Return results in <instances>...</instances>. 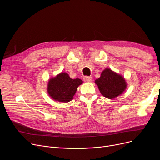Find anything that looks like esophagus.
<instances>
[{
  "instance_id": "1",
  "label": "esophagus",
  "mask_w": 160,
  "mask_h": 160,
  "mask_svg": "<svg viewBox=\"0 0 160 160\" xmlns=\"http://www.w3.org/2000/svg\"><path fill=\"white\" fill-rule=\"evenodd\" d=\"M83 80L86 82H91L92 81V77H85L83 78Z\"/></svg>"
}]
</instances>
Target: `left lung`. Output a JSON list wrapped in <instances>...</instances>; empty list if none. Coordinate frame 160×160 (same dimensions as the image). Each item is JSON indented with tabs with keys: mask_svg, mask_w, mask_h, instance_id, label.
<instances>
[{
	"mask_svg": "<svg viewBox=\"0 0 160 160\" xmlns=\"http://www.w3.org/2000/svg\"><path fill=\"white\" fill-rule=\"evenodd\" d=\"M95 83L104 97L113 99L122 95L127 88L125 78L111 69L106 68Z\"/></svg>",
	"mask_w": 160,
	"mask_h": 160,
	"instance_id": "1",
	"label": "left lung"
}]
</instances>
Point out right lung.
Segmentation results:
<instances>
[{
    "mask_svg": "<svg viewBox=\"0 0 160 160\" xmlns=\"http://www.w3.org/2000/svg\"><path fill=\"white\" fill-rule=\"evenodd\" d=\"M83 81L79 78L72 79L67 72H60L50 78L47 84L48 95L55 101L68 102L72 99Z\"/></svg>",
    "mask_w": 160,
    "mask_h": 160,
    "instance_id": "obj_1",
    "label": "right lung"
}]
</instances>
